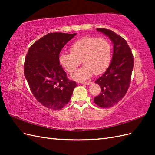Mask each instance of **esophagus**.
<instances>
[{"label":"esophagus","instance_id":"34e87169","mask_svg":"<svg viewBox=\"0 0 155 155\" xmlns=\"http://www.w3.org/2000/svg\"><path fill=\"white\" fill-rule=\"evenodd\" d=\"M92 82H83L82 84H83V85H91V84H92Z\"/></svg>","mask_w":155,"mask_h":155}]
</instances>
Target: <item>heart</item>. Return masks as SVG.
<instances>
[{"mask_svg": "<svg viewBox=\"0 0 155 155\" xmlns=\"http://www.w3.org/2000/svg\"><path fill=\"white\" fill-rule=\"evenodd\" d=\"M71 52L62 51L59 55V64L69 73L80 63L83 66L71 74L77 81L90 79L93 74L99 75L109 67L111 60V46L106 39L86 36L70 46Z\"/></svg>", "mask_w": 155, "mask_h": 155, "instance_id": "heart-1", "label": "heart"}]
</instances>
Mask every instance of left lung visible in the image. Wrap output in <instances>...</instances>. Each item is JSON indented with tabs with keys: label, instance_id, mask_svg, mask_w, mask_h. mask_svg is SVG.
Masks as SVG:
<instances>
[{
	"label": "left lung",
	"instance_id": "obj_1",
	"mask_svg": "<svg viewBox=\"0 0 155 155\" xmlns=\"http://www.w3.org/2000/svg\"><path fill=\"white\" fill-rule=\"evenodd\" d=\"M96 30L109 37L113 44L111 63L105 72L95 81L101 87V93L94 97L95 104L102 108L116 105L127 91L133 68L134 59L126 41L110 30L97 28Z\"/></svg>",
	"mask_w": 155,
	"mask_h": 155
}]
</instances>
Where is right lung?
<instances>
[{
  "instance_id": "1",
  "label": "right lung",
  "mask_w": 155,
  "mask_h": 155,
  "mask_svg": "<svg viewBox=\"0 0 155 155\" xmlns=\"http://www.w3.org/2000/svg\"><path fill=\"white\" fill-rule=\"evenodd\" d=\"M76 34L50 33L28 51L25 78L36 100L48 109L59 110L67 105L76 87V82L68 79L58 59L63 46Z\"/></svg>"
}]
</instances>
